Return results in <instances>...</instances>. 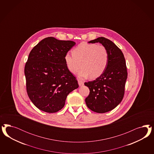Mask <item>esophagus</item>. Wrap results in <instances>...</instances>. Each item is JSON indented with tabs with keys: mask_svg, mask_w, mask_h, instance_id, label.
<instances>
[{
	"mask_svg": "<svg viewBox=\"0 0 154 154\" xmlns=\"http://www.w3.org/2000/svg\"><path fill=\"white\" fill-rule=\"evenodd\" d=\"M78 83H79V86H83V85H84V82H83L82 81L78 80Z\"/></svg>",
	"mask_w": 154,
	"mask_h": 154,
	"instance_id": "34e87169",
	"label": "esophagus"
}]
</instances>
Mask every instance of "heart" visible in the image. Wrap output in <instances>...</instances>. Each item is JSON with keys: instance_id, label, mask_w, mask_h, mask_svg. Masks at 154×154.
I'll return each instance as SVG.
<instances>
[{"instance_id": "b5f03b06", "label": "heart", "mask_w": 154, "mask_h": 154, "mask_svg": "<svg viewBox=\"0 0 154 154\" xmlns=\"http://www.w3.org/2000/svg\"><path fill=\"white\" fill-rule=\"evenodd\" d=\"M65 64L71 73L75 74L80 67L78 75L81 79H95L102 75L107 67L109 54L106 47L95 43L83 42L75 48L73 54L66 53Z\"/></svg>"}]
</instances>
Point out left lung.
<instances>
[{
	"instance_id": "obj_1",
	"label": "left lung",
	"mask_w": 154,
	"mask_h": 154,
	"mask_svg": "<svg viewBox=\"0 0 154 154\" xmlns=\"http://www.w3.org/2000/svg\"><path fill=\"white\" fill-rule=\"evenodd\" d=\"M98 42L107 49L108 64L102 75L95 80L85 83L90 90L85 102L90 109L103 113L111 111L121 103L124 95L128 73L125 57L121 50L104 37L98 38L89 43Z\"/></svg>"
}]
</instances>
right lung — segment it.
I'll list each match as a JSON object with an SVG mask.
<instances>
[{"label":"right lung","mask_w":154,"mask_h":154,"mask_svg":"<svg viewBox=\"0 0 154 154\" xmlns=\"http://www.w3.org/2000/svg\"><path fill=\"white\" fill-rule=\"evenodd\" d=\"M75 45L72 41L50 37L42 39L30 52L24 70L26 91L41 111H59L64 106L68 95L79 88L64 60L65 54Z\"/></svg>","instance_id":"add662e5"}]
</instances>
